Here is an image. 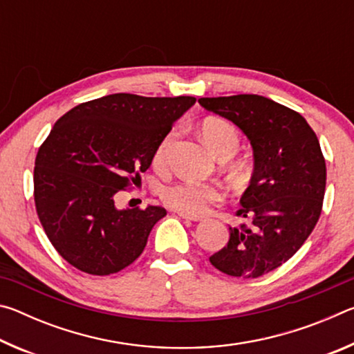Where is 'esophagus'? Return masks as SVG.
Masks as SVG:
<instances>
[{"label":"esophagus","mask_w":354,"mask_h":354,"mask_svg":"<svg viewBox=\"0 0 354 354\" xmlns=\"http://www.w3.org/2000/svg\"><path fill=\"white\" fill-rule=\"evenodd\" d=\"M178 215L184 220H190V221H200L201 217L200 215H192V214H185V212H178Z\"/></svg>","instance_id":"1"}]
</instances>
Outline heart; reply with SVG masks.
Listing matches in <instances>:
<instances>
[{
	"instance_id": "1",
	"label": "heart",
	"mask_w": 354,
	"mask_h": 354,
	"mask_svg": "<svg viewBox=\"0 0 354 354\" xmlns=\"http://www.w3.org/2000/svg\"><path fill=\"white\" fill-rule=\"evenodd\" d=\"M200 133L207 147L218 156L220 159H227L237 151L241 136L234 124L218 117H209L203 120ZM176 137V129L173 128L162 136L153 153V164L164 167L167 154ZM160 200L165 206L185 214H205L209 206L223 198V187L218 183H200V181H178L164 185L159 192Z\"/></svg>"
}]
</instances>
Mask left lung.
I'll use <instances>...</instances> for the list:
<instances>
[{"label":"left lung","mask_w":354,"mask_h":354,"mask_svg":"<svg viewBox=\"0 0 354 354\" xmlns=\"http://www.w3.org/2000/svg\"><path fill=\"white\" fill-rule=\"evenodd\" d=\"M207 111L242 129L254 153V173L230 241L214 253L215 268L251 279L283 266L301 248L320 218L326 164L313 128L298 112L259 95L200 98Z\"/></svg>","instance_id":"left-lung-1"}]
</instances>
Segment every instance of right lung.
<instances>
[{
    "label": "right lung",
    "instance_id": "right-lung-1",
    "mask_svg": "<svg viewBox=\"0 0 354 354\" xmlns=\"http://www.w3.org/2000/svg\"><path fill=\"white\" fill-rule=\"evenodd\" d=\"M194 97L106 95L57 120L34 167V203L53 247L77 270L112 274L133 263L167 211H118L115 195L140 184L159 140Z\"/></svg>",
    "mask_w": 354,
    "mask_h": 354
}]
</instances>
